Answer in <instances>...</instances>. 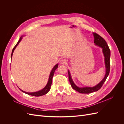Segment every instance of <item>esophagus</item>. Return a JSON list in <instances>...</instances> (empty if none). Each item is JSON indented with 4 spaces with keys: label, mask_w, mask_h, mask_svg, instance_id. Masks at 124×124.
Listing matches in <instances>:
<instances>
[{
    "label": "esophagus",
    "mask_w": 124,
    "mask_h": 124,
    "mask_svg": "<svg viewBox=\"0 0 124 124\" xmlns=\"http://www.w3.org/2000/svg\"><path fill=\"white\" fill-rule=\"evenodd\" d=\"M61 63L62 65H66V63H67V61H66V59H62V61H61Z\"/></svg>",
    "instance_id": "1"
}]
</instances>
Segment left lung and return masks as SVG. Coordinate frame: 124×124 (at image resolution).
Masks as SVG:
<instances>
[{"label": "left lung", "instance_id": "8db88e82", "mask_svg": "<svg viewBox=\"0 0 124 124\" xmlns=\"http://www.w3.org/2000/svg\"><path fill=\"white\" fill-rule=\"evenodd\" d=\"M93 37H94V43L96 46H98L102 48V52L104 56V64L105 67H106V74L103 79L101 80L98 84H97L95 86L93 87H89V86H85V87H78L75 84L74 82H73L72 77L71 76V73L69 70L68 71V74H69V80L71 84L72 87L77 91V92H79L81 93H89L93 92H95L98 91L99 90L101 87H102V85L106 81L107 77L108 76V74L110 72V58L111 55L110 50L108 44L107 43L106 41L105 40L102 38L99 35L97 34L95 32H93Z\"/></svg>", "mask_w": 124, "mask_h": 124}]
</instances>
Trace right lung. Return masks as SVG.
<instances>
[{"label":"right lung","mask_w":124,"mask_h":124,"mask_svg":"<svg viewBox=\"0 0 124 124\" xmlns=\"http://www.w3.org/2000/svg\"><path fill=\"white\" fill-rule=\"evenodd\" d=\"M23 37H24V36H22L21 37V38H20L19 41H18V42L17 43V44L16 45V46L14 47V48H13V50L12 51V54H11V58L12 57V55H13V53L14 52V51L16 49V46H18V44L20 43V42L21 41L22 38H23ZM58 64L57 63L56 65L54 66V67L53 68V69H52L50 74V76H49V78H48V82L46 84V85L45 87L42 89L41 90H40V91H38V92H32V93H29V92H25L23 90H22L21 88H19V89L21 90V91L23 92L26 94L29 95H31V96H36V97H39V96H43L44 95H46V93H47L48 92L50 91V90L51 89V84L52 83V78H53V76L54 74V72H55V71L56 70V69L58 68Z\"/></svg>","instance_id":"add662e5"}]
</instances>
